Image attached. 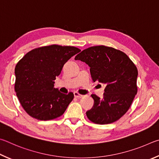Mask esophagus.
<instances>
[{
  "label": "esophagus",
  "instance_id": "1",
  "mask_svg": "<svg viewBox=\"0 0 159 159\" xmlns=\"http://www.w3.org/2000/svg\"><path fill=\"white\" fill-rule=\"evenodd\" d=\"M74 96L75 97V98H82L83 96L81 95V94H80L79 93H77L75 91V92H74Z\"/></svg>",
  "mask_w": 159,
  "mask_h": 159
}]
</instances>
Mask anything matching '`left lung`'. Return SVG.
Here are the masks:
<instances>
[{
	"label": "left lung",
	"mask_w": 159,
	"mask_h": 159,
	"mask_svg": "<svg viewBox=\"0 0 159 159\" xmlns=\"http://www.w3.org/2000/svg\"><path fill=\"white\" fill-rule=\"evenodd\" d=\"M90 67L92 80L105 84L103 98L91 94L94 103L86 114L98 124L113 123L129 110L137 94L138 69L120 50L104 45L91 47L75 58Z\"/></svg>",
	"instance_id": "1"
}]
</instances>
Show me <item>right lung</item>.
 <instances>
[{"label": "right lung", "instance_id": "obj_1", "mask_svg": "<svg viewBox=\"0 0 159 159\" xmlns=\"http://www.w3.org/2000/svg\"><path fill=\"white\" fill-rule=\"evenodd\" d=\"M81 50L52 44L31 50L16 64L15 89L28 115L38 120H52L65 112L73 93H61L54 80L67 61Z\"/></svg>", "mask_w": 159, "mask_h": 159}]
</instances>
